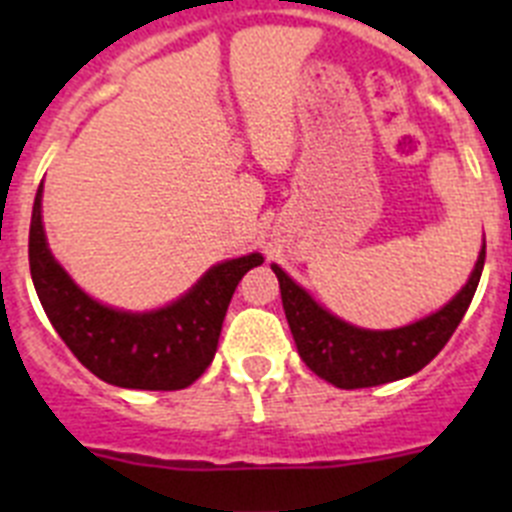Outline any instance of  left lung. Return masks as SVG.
I'll use <instances>...</instances> for the list:
<instances>
[{
  "instance_id": "8db88e82",
  "label": "left lung",
  "mask_w": 512,
  "mask_h": 512,
  "mask_svg": "<svg viewBox=\"0 0 512 512\" xmlns=\"http://www.w3.org/2000/svg\"><path fill=\"white\" fill-rule=\"evenodd\" d=\"M482 266L485 243L467 284L441 310L392 330L356 328L336 318L312 300L307 289L284 274L282 266L271 264V269L279 279L284 315L302 361L325 382L336 384L341 390H359L410 377L436 359L438 351L454 336L456 325L461 323L477 292Z\"/></svg>"
}]
</instances>
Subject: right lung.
Returning a JSON list of instances; mask_svg holds the SVG:
<instances>
[{
  "mask_svg": "<svg viewBox=\"0 0 512 512\" xmlns=\"http://www.w3.org/2000/svg\"><path fill=\"white\" fill-rule=\"evenodd\" d=\"M43 184L30 220V274L45 315L71 354L102 382L125 390H184L205 374L217 351L230 297L261 253L215 264L187 295L148 312L117 310L89 297L48 248Z\"/></svg>",
  "mask_w": 512,
  "mask_h": 512,
  "instance_id": "1",
  "label": "right lung"
}]
</instances>
